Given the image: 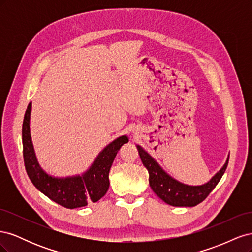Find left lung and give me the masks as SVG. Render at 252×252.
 <instances>
[{
    "mask_svg": "<svg viewBox=\"0 0 252 252\" xmlns=\"http://www.w3.org/2000/svg\"><path fill=\"white\" fill-rule=\"evenodd\" d=\"M143 165L149 173V185L154 192L165 203L175 207H193L203 202L212 191L227 168L228 156L225 164L213 177L202 185H187L172 178L140 145H136Z\"/></svg>",
    "mask_w": 252,
    "mask_h": 252,
    "instance_id": "1",
    "label": "left lung"
}]
</instances>
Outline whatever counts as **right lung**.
Segmentation results:
<instances>
[{
	"mask_svg": "<svg viewBox=\"0 0 252 252\" xmlns=\"http://www.w3.org/2000/svg\"><path fill=\"white\" fill-rule=\"evenodd\" d=\"M32 104L26 109L22 127L23 156L25 168L32 184L50 200L63 207L73 209L95 203L109 188V171L118 151L128 143L127 135H121L101 150L89 168L82 174L55 177L45 171L37 162L30 134Z\"/></svg>",
	"mask_w": 252,
	"mask_h": 252,
	"instance_id": "add662e5",
	"label": "right lung"
}]
</instances>
